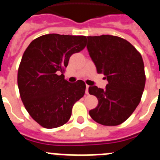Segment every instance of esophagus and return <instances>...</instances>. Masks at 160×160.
<instances>
[{"label": "esophagus", "instance_id": "34e87169", "mask_svg": "<svg viewBox=\"0 0 160 160\" xmlns=\"http://www.w3.org/2000/svg\"><path fill=\"white\" fill-rule=\"evenodd\" d=\"M88 88H89V85L87 84V85H86V94H88Z\"/></svg>", "mask_w": 160, "mask_h": 160}]
</instances>
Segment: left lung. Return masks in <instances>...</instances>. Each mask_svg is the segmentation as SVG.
<instances>
[{
  "label": "left lung",
  "mask_w": 160,
  "mask_h": 160,
  "mask_svg": "<svg viewBox=\"0 0 160 160\" xmlns=\"http://www.w3.org/2000/svg\"><path fill=\"white\" fill-rule=\"evenodd\" d=\"M88 48L98 73L108 80L105 89L89 87L97 97V107L90 110L94 121L116 126L127 120L140 103L145 84L143 59L130 42L112 35L88 37Z\"/></svg>",
  "instance_id": "8db88e82"
}]
</instances>
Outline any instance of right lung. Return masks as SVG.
I'll return each instance as SVG.
<instances>
[{
    "label": "right lung",
    "instance_id": "add662e5",
    "mask_svg": "<svg viewBox=\"0 0 160 160\" xmlns=\"http://www.w3.org/2000/svg\"><path fill=\"white\" fill-rule=\"evenodd\" d=\"M85 36L46 34L32 41L18 70L20 97L31 117L48 129L69 121L72 106L85 93L83 80L69 83L65 69L69 58L86 46Z\"/></svg>",
    "mask_w": 160,
    "mask_h": 160
}]
</instances>
